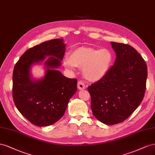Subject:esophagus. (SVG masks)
<instances>
[{"label": "esophagus", "mask_w": 155, "mask_h": 155, "mask_svg": "<svg viewBox=\"0 0 155 155\" xmlns=\"http://www.w3.org/2000/svg\"><path fill=\"white\" fill-rule=\"evenodd\" d=\"M77 86H78V90H84V89H85V88H86V86H85V84H84V82H83L82 81H81L78 82Z\"/></svg>", "instance_id": "34e87169"}]
</instances>
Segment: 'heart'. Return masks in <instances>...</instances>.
<instances>
[{
	"instance_id": "obj_1",
	"label": "heart",
	"mask_w": 155,
	"mask_h": 155,
	"mask_svg": "<svg viewBox=\"0 0 155 155\" xmlns=\"http://www.w3.org/2000/svg\"><path fill=\"white\" fill-rule=\"evenodd\" d=\"M114 56L108 48L79 47L70 55H66L64 65L71 71L77 67L82 68L84 77L90 81L97 82L104 78L113 63Z\"/></svg>"
}]
</instances>
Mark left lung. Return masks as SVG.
Segmentation results:
<instances>
[{
  "label": "left lung",
  "mask_w": 155,
  "mask_h": 155,
  "mask_svg": "<svg viewBox=\"0 0 155 155\" xmlns=\"http://www.w3.org/2000/svg\"><path fill=\"white\" fill-rule=\"evenodd\" d=\"M116 59L107 74L87 88L94 116L104 124L121 123L138 107L146 88L147 67L134 48L111 42Z\"/></svg>",
  "instance_id": "8db88e82"
}]
</instances>
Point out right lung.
Here are the masks:
<instances>
[{
  "instance_id": "right-lung-1",
  "label": "right lung",
  "mask_w": 155,
  "mask_h": 155,
  "mask_svg": "<svg viewBox=\"0 0 155 155\" xmlns=\"http://www.w3.org/2000/svg\"><path fill=\"white\" fill-rule=\"evenodd\" d=\"M65 45L54 39L29 48L16 63L13 73V98L20 113L38 127L54 124L64 116L69 99L77 90V80L65 77L58 70ZM45 61L46 73L35 79L30 70Z\"/></svg>"
}]
</instances>
